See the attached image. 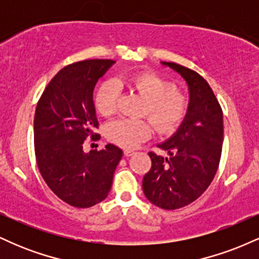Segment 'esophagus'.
Masks as SVG:
<instances>
[{
    "label": "esophagus",
    "mask_w": 259,
    "mask_h": 259,
    "mask_svg": "<svg viewBox=\"0 0 259 259\" xmlns=\"http://www.w3.org/2000/svg\"><path fill=\"white\" fill-rule=\"evenodd\" d=\"M134 154V151L133 150H124V156L125 157H130Z\"/></svg>",
    "instance_id": "1"
}]
</instances>
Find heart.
<instances>
[{
  "label": "heart",
  "mask_w": 259,
  "mask_h": 259,
  "mask_svg": "<svg viewBox=\"0 0 259 259\" xmlns=\"http://www.w3.org/2000/svg\"><path fill=\"white\" fill-rule=\"evenodd\" d=\"M146 100L144 114L150 117L154 126L162 134L174 132L185 119L189 100L175 85L162 76L151 72L136 73L121 80ZM119 85L108 79L101 82L94 96L97 112L103 117L115 113L119 100ZM152 124L146 119L119 118L109 121L105 126V136L112 144L124 148H133L152 135Z\"/></svg>",
  "instance_id": "obj_1"
}]
</instances>
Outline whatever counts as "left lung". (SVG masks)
Here are the masks:
<instances>
[{"instance_id": "8db88e82", "label": "left lung", "mask_w": 259, "mask_h": 259, "mask_svg": "<svg viewBox=\"0 0 259 259\" xmlns=\"http://www.w3.org/2000/svg\"><path fill=\"white\" fill-rule=\"evenodd\" d=\"M186 80L190 102L178 132L159 148L168 157L150 152L152 165L142 180L147 200L163 209H178L197 200L218 170L223 147V111L210 86L198 73L162 62Z\"/></svg>"}]
</instances>
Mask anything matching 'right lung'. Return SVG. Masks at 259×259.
Listing matches in <instances>:
<instances>
[{"label":"right lung","instance_id":"obj_1","mask_svg":"<svg viewBox=\"0 0 259 259\" xmlns=\"http://www.w3.org/2000/svg\"><path fill=\"white\" fill-rule=\"evenodd\" d=\"M113 63L112 59H89L64 67L46 86L35 111L38 170L53 194L76 208L105 200L123 156L112 144L101 151H82L86 139L97 140L92 91Z\"/></svg>","mask_w":259,"mask_h":259}]
</instances>
